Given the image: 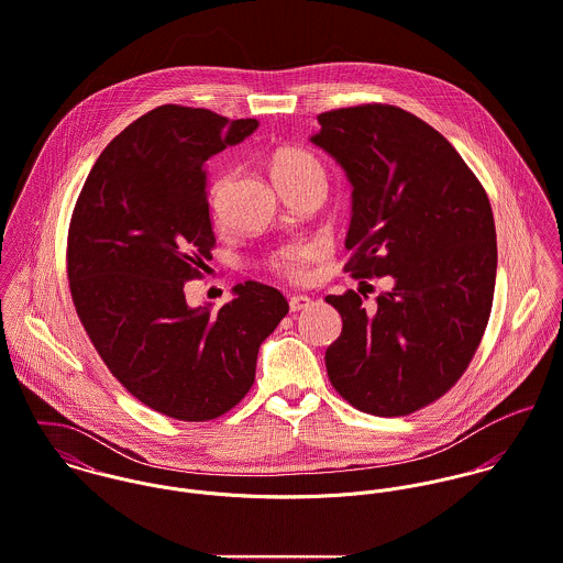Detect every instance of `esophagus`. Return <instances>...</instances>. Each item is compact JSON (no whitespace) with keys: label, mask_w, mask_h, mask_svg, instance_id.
Masks as SVG:
<instances>
[{"label":"esophagus","mask_w":563,"mask_h":563,"mask_svg":"<svg viewBox=\"0 0 563 563\" xmlns=\"http://www.w3.org/2000/svg\"><path fill=\"white\" fill-rule=\"evenodd\" d=\"M309 307H311V298H307V296H291V298H289V311H291V313L305 311V309H309Z\"/></svg>","instance_id":"1"}]
</instances>
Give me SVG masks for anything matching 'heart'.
Wrapping results in <instances>:
<instances>
[{"label": "heart", "instance_id": "b5f03b06", "mask_svg": "<svg viewBox=\"0 0 563 563\" xmlns=\"http://www.w3.org/2000/svg\"><path fill=\"white\" fill-rule=\"evenodd\" d=\"M272 178L274 183L280 187H291V185H305V183H324V167L320 163V158L307 150V147H298V145H285L278 147L272 154ZM225 183H228V174L220 172L209 180L207 187V200L211 211L216 213L224 194ZM322 254V245L313 243V241H300V243H291L285 245L280 250H276L267 265L289 278V280H300L307 274V267L311 261L320 258Z\"/></svg>", "mask_w": 563, "mask_h": 563}]
</instances>
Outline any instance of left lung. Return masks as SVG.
<instances>
[{
	"label": "left lung",
	"mask_w": 563,
	"mask_h": 563,
	"mask_svg": "<svg viewBox=\"0 0 563 563\" xmlns=\"http://www.w3.org/2000/svg\"><path fill=\"white\" fill-rule=\"evenodd\" d=\"M318 121L311 141L352 185L343 272L394 278L369 311L352 289L327 296L343 322L329 378L358 411L407 416L449 391L483 339L498 261L492 207L459 152L416 114L361 104Z\"/></svg>",
	"instance_id": "left-lung-1"
}]
</instances>
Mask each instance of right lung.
Instances as JSON below:
<instances>
[{
    "instance_id": "add662e5",
    "label": "right lung",
    "mask_w": 563,
    "mask_h": 563,
    "mask_svg": "<svg viewBox=\"0 0 563 563\" xmlns=\"http://www.w3.org/2000/svg\"><path fill=\"white\" fill-rule=\"evenodd\" d=\"M256 125L158 107L100 154L71 216L67 276L78 318L114 378L174 420L207 422L239 405L261 343L289 311L278 289L254 280L218 311L185 298L216 245L205 163Z\"/></svg>"
}]
</instances>
